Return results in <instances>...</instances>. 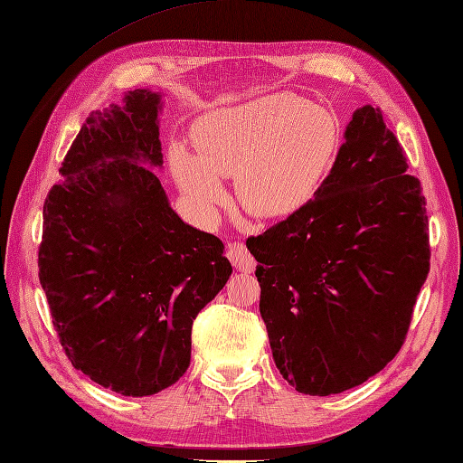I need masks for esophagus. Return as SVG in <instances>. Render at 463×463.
Listing matches in <instances>:
<instances>
[{"label":"esophagus","instance_id":"esophagus-1","mask_svg":"<svg viewBox=\"0 0 463 463\" xmlns=\"http://www.w3.org/2000/svg\"><path fill=\"white\" fill-rule=\"evenodd\" d=\"M226 257H229V260L232 262V267L241 272L249 274L254 270V267H257L254 257L242 242H231L229 249H226Z\"/></svg>","mask_w":463,"mask_h":463}]
</instances>
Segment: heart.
Masks as SVG:
<instances>
[{
	"label": "heart",
	"instance_id": "b5f03b06",
	"mask_svg": "<svg viewBox=\"0 0 463 463\" xmlns=\"http://www.w3.org/2000/svg\"><path fill=\"white\" fill-rule=\"evenodd\" d=\"M194 145L173 143L169 169L196 219H216L229 196L222 176L234 175L241 204L269 221L317 194L336 159L340 123L326 107L280 91L204 115Z\"/></svg>",
	"mask_w": 463,
	"mask_h": 463
}]
</instances>
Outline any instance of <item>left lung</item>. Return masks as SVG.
<instances>
[{
  "instance_id": "left-lung-1",
  "label": "left lung",
  "mask_w": 463,
  "mask_h": 463,
  "mask_svg": "<svg viewBox=\"0 0 463 463\" xmlns=\"http://www.w3.org/2000/svg\"><path fill=\"white\" fill-rule=\"evenodd\" d=\"M380 109L344 131L314 199L247 241L272 358L300 394L356 388L396 356L430 270L426 199Z\"/></svg>"
}]
</instances>
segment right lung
<instances>
[{
	"label": "right lung",
	"instance_id": "1",
	"mask_svg": "<svg viewBox=\"0 0 463 463\" xmlns=\"http://www.w3.org/2000/svg\"><path fill=\"white\" fill-rule=\"evenodd\" d=\"M163 93L127 91L81 127L43 204L39 282L77 370L117 394L173 386L191 328L229 280L222 242L183 222L161 181Z\"/></svg>",
	"mask_w": 463,
	"mask_h": 463
}]
</instances>
